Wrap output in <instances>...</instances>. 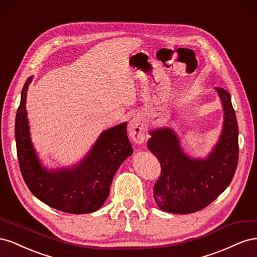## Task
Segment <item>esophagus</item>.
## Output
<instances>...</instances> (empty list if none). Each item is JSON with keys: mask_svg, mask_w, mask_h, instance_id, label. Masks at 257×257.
Returning <instances> with one entry per match:
<instances>
[{"mask_svg": "<svg viewBox=\"0 0 257 257\" xmlns=\"http://www.w3.org/2000/svg\"><path fill=\"white\" fill-rule=\"evenodd\" d=\"M128 134L135 144H143L145 141V124L141 115H134L128 123Z\"/></svg>", "mask_w": 257, "mask_h": 257, "instance_id": "1", "label": "esophagus"}]
</instances>
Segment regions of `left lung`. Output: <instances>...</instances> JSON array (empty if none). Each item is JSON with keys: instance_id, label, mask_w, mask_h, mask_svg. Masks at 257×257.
<instances>
[{"instance_id": "8db88e82", "label": "left lung", "mask_w": 257, "mask_h": 257, "mask_svg": "<svg viewBox=\"0 0 257 257\" xmlns=\"http://www.w3.org/2000/svg\"><path fill=\"white\" fill-rule=\"evenodd\" d=\"M222 103L224 121L219 141L206 158L185 153L172 127L149 132L148 148L158 158L161 176L153 189V197L165 212L189 214L199 211L225 191L235 175L238 157V123L230 94L214 88Z\"/></svg>"}]
</instances>
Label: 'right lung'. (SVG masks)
Here are the masks:
<instances>
[{
  "label": "right lung",
  "mask_w": 257,
  "mask_h": 257,
  "mask_svg": "<svg viewBox=\"0 0 257 257\" xmlns=\"http://www.w3.org/2000/svg\"><path fill=\"white\" fill-rule=\"evenodd\" d=\"M32 79L30 76L23 85L15 123L21 175L33 195L51 208L73 214L94 212L109 195L115 172L133 153L126 134L127 123L102 132L77 164L61 168L46 167L31 139L26 108L27 92Z\"/></svg>",
  "instance_id": "add662e5"
}]
</instances>
